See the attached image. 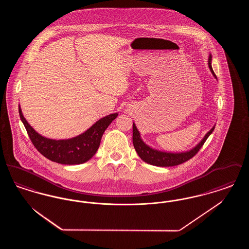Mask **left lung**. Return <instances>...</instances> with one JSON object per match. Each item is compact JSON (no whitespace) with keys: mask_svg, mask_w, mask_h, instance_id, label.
Returning <instances> with one entry per match:
<instances>
[{"mask_svg":"<svg viewBox=\"0 0 249 249\" xmlns=\"http://www.w3.org/2000/svg\"><path fill=\"white\" fill-rule=\"evenodd\" d=\"M211 61H212V56L209 55L208 66H209V69L212 72V74L214 76V78L216 79V76H215L213 68H212ZM213 129H214V126L205 134V136L202 138L201 142H199L196 146H194L192 149H190L189 151H186V152L173 153V152L160 151V150H157L155 148H152L151 146L147 145L145 142L142 141L140 132L133 122V124H132V142H133V146H134L137 154L144 162L151 164V165L171 167V166L179 165V164L189 160L192 157H194L195 155L197 154L198 151L200 150V148L203 145L204 142L209 137V135L213 132Z\"/></svg>","mask_w":249,"mask_h":249,"instance_id":"1","label":"left lung"}]
</instances>
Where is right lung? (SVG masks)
Segmentation results:
<instances>
[{
    "mask_svg": "<svg viewBox=\"0 0 249 249\" xmlns=\"http://www.w3.org/2000/svg\"><path fill=\"white\" fill-rule=\"evenodd\" d=\"M19 117L28 135L36 149L48 160L60 164H81L90 160L97 152L102 136L111 122L118 117V113L110 114L99 119L89 129L70 139L55 140L42 136L25 119L20 106Z\"/></svg>",
    "mask_w": 249,
    "mask_h": 249,
    "instance_id": "obj_1",
    "label": "right lung"
}]
</instances>
